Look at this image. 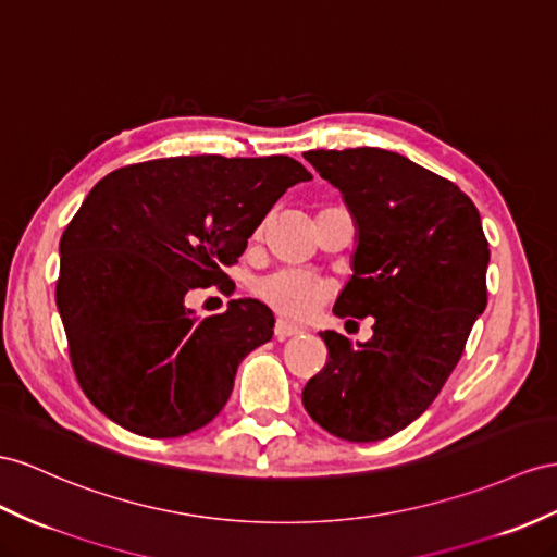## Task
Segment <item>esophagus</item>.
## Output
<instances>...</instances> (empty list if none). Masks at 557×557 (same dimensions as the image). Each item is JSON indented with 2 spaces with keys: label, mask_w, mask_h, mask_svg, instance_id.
I'll return each instance as SVG.
<instances>
[{
  "label": "esophagus",
  "mask_w": 557,
  "mask_h": 557,
  "mask_svg": "<svg viewBox=\"0 0 557 557\" xmlns=\"http://www.w3.org/2000/svg\"><path fill=\"white\" fill-rule=\"evenodd\" d=\"M296 334H301V326L289 324V322H284V320H277V322H275V338H277V341H284V338L296 336Z\"/></svg>",
  "instance_id": "1"
}]
</instances>
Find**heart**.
Masks as SVG:
<instances>
[{
	"label": "heart",
	"instance_id": "heart-1",
	"mask_svg": "<svg viewBox=\"0 0 557 557\" xmlns=\"http://www.w3.org/2000/svg\"><path fill=\"white\" fill-rule=\"evenodd\" d=\"M332 292V284L296 268H280L253 282V294L265 306L292 320H304L318 310Z\"/></svg>",
	"mask_w": 557,
	"mask_h": 557
}]
</instances>
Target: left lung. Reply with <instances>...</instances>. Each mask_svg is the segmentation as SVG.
Segmentation results:
<instances>
[{
	"label": "left lung",
	"instance_id": "8db88e82",
	"mask_svg": "<svg viewBox=\"0 0 557 557\" xmlns=\"http://www.w3.org/2000/svg\"><path fill=\"white\" fill-rule=\"evenodd\" d=\"M306 160L344 195L358 227L352 277L338 318H374L352 346L320 332L330 358L304 388L326 433L376 442L431 407L487 306L490 245L459 185L381 148L308 150Z\"/></svg>",
	"mask_w": 557,
	"mask_h": 557
}]
</instances>
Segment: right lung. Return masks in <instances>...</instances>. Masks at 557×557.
Returning <instances> with one entry per match:
<instances>
[{
	"label": "right lung",
	"instance_id": "add662e5",
	"mask_svg": "<svg viewBox=\"0 0 557 557\" xmlns=\"http://www.w3.org/2000/svg\"><path fill=\"white\" fill-rule=\"evenodd\" d=\"M310 178L287 154H195L122 166L94 185L61 237L55 306L96 409L157 440L219 414L275 318L237 298L199 320L185 294L231 289L221 265L237 263L277 199Z\"/></svg>",
	"mask_w": 557,
	"mask_h": 557
}]
</instances>
